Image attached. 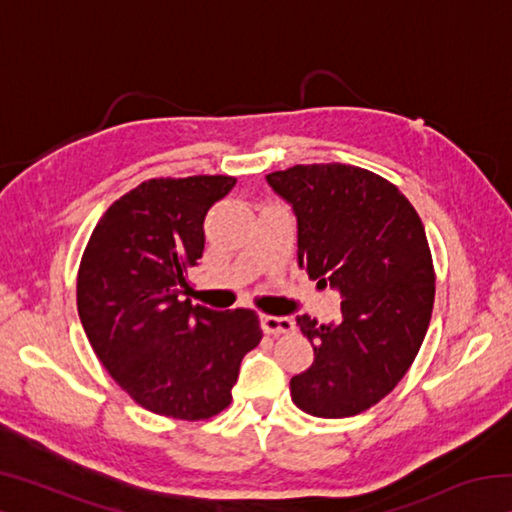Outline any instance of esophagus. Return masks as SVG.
Listing matches in <instances>:
<instances>
[{
	"mask_svg": "<svg viewBox=\"0 0 512 512\" xmlns=\"http://www.w3.org/2000/svg\"><path fill=\"white\" fill-rule=\"evenodd\" d=\"M259 323L266 334H287L293 329V320L287 316H259Z\"/></svg>",
	"mask_w": 512,
	"mask_h": 512,
	"instance_id": "esophagus-1",
	"label": "esophagus"
}]
</instances>
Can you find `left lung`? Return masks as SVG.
<instances>
[{
	"label": "left lung",
	"mask_w": 512,
	"mask_h": 512,
	"mask_svg": "<svg viewBox=\"0 0 512 512\" xmlns=\"http://www.w3.org/2000/svg\"><path fill=\"white\" fill-rule=\"evenodd\" d=\"M266 183L298 221V264L341 293L339 323L298 316L314 363L291 377L298 409L350 418L393 391L427 334L436 275L424 225L400 189L352 164H296Z\"/></svg>",
	"instance_id": "1"
}]
</instances>
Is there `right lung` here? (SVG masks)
I'll return each mask as SVG.
<instances>
[{"instance_id": "right-lung-1", "label": "right lung", "mask_w": 512, "mask_h": 512, "mask_svg": "<svg viewBox=\"0 0 512 512\" xmlns=\"http://www.w3.org/2000/svg\"><path fill=\"white\" fill-rule=\"evenodd\" d=\"M235 183L146 180L108 207L81 259L76 305L92 350L137 404L167 418L221 413L241 359L262 341L255 311L183 300L203 257L205 214Z\"/></svg>"}]
</instances>
